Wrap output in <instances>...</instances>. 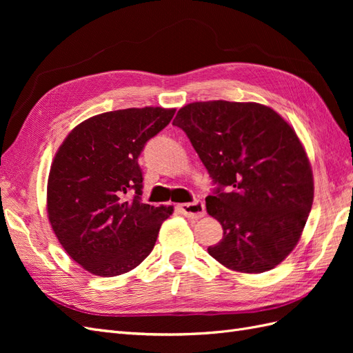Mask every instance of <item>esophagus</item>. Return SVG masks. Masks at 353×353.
<instances>
[{
  "instance_id": "obj_1",
  "label": "esophagus",
  "mask_w": 353,
  "mask_h": 353,
  "mask_svg": "<svg viewBox=\"0 0 353 353\" xmlns=\"http://www.w3.org/2000/svg\"><path fill=\"white\" fill-rule=\"evenodd\" d=\"M181 213L187 218H201L205 215V205L200 200H194L191 203H184V205L179 206Z\"/></svg>"
}]
</instances>
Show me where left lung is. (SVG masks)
I'll list each match as a JSON object with an SVG mask.
<instances>
[{"label": "left lung", "instance_id": "8db88e82", "mask_svg": "<svg viewBox=\"0 0 353 353\" xmlns=\"http://www.w3.org/2000/svg\"><path fill=\"white\" fill-rule=\"evenodd\" d=\"M174 125L216 184L206 209L223 237L209 254L239 272L275 268L301 239L314 201L311 163L293 128L263 104L223 100L190 103Z\"/></svg>", "mask_w": 353, "mask_h": 353}]
</instances>
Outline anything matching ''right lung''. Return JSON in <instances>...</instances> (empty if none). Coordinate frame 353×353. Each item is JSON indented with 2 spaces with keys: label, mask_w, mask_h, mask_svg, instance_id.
Masks as SVG:
<instances>
[{
  "label": "right lung",
  "mask_w": 353,
  "mask_h": 353,
  "mask_svg": "<svg viewBox=\"0 0 353 353\" xmlns=\"http://www.w3.org/2000/svg\"><path fill=\"white\" fill-rule=\"evenodd\" d=\"M174 114L175 109L144 108L92 116L73 128L56 153L48 219L61 248L88 272L116 276L134 270L172 215V206L141 201L138 157Z\"/></svg>",
  "instance_id": "right-lung-1"
}]
</instances>
